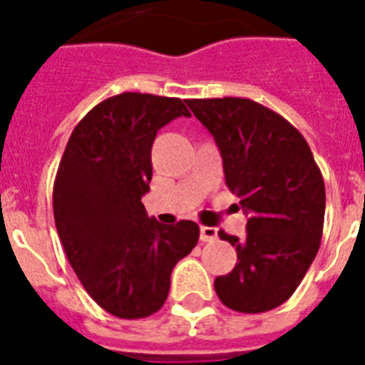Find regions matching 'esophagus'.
<instances>
[{
  "label": "esophagus",
  "instance_id": "obj_1",
  "mask_svg": "<svg viewBox=\"0 0 365 365\" xmlns=\"http://www.w3.org/2000/svg\"><path fill=\"white\" fill-rule=\"evenodd\" d=\"M215 238H217V229H213V227H200V240L202 242H213Z\"/></svg>",
  "mask_w": 365,
  "mask_h": 365
}]
</instances>
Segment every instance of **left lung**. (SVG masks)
Returning <instances> with one entry per match:
<instances>
[{
	"label": "left lung",
	"instance_id": "8db88e82",
	"mask_svg": "<svg viewBox=\"0 0 365 365\" xmlns=\"http://www.w3.org/2000/svg\"><path fill=\"white\" fill-rule=\"evenodd\" d=\"M215 138L225 183L250 215L244 240L219 230L236 247L232 272L215 292L240 313H264L287 302L317 257L327 191L306 138L294 125L251 99H189Z\"/></svg>",
	"mask_w": 365,
	"mask_h": 365
}]
</instances>
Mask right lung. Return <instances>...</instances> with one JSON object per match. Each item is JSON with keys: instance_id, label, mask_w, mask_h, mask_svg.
Returning <instances> with one entry per match:
<instances>
[{"instance_id": "obj_1", "label": "right lung", "mask_w": 365, "mask_h": 365, "mask_svg": "<svg viewBox=\"0 0 365 365\" xmlns=\"http://www.w3.org/2000/svg\"><path fill=\"white\" fill-rule=\"evenodd\" d=\"M182 99L152 93L108 97L71 133L54 182V221L86 292L120 319H144L165 304L170 274L198 242L195 221L148 217L152 146Z\"/></svg>"}]
</instances>
